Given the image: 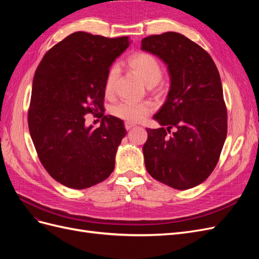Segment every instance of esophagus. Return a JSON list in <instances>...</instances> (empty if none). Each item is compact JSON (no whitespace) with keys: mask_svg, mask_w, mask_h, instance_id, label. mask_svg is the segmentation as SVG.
<instances>
[{"mask_svg":"<svg viewBox=\"0 0 259 259\" xmlns=\"http://www.w3.org/2000/svg\"><path fill=\"white\" fill-rule=\"evenodd\" d=\"M133 126H134V124L133 123H130V122H125V128H126L127 131L131 130Z\"/></svg>","mask_w":259,"mask_h":259,"instance_id":"esophagus-1","label":"esophagus"}]
</instances>
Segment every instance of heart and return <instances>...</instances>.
<instances>
[{
	"label": "heart",
	"mask_w": 259,
	"mask_h": 259,
	"mask_svg": "<svg viewBox=\"0 0 259 259\" xmlns=\"http://www.w3.org/2000/svg\"><path fill=\"white\" fill-rule=\"evenodd\" d=\"M131 71L137 75L147 86H154L160 82L163 75L162 66L153 55L149 53H138L133 55L127 61ZM116 67H112L107 74L105 82V94L107 96L113 95L117 80ZM153 110V106L144 101V103H121L112 108V114L121 120L130 123H138L144 121L147 115Z\"/></svg>",
	"instance_id": "obj_1"
}]
</instances>
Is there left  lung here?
Instances as JSON below:
<instances>
[{
    "label": "left lung",
    "instance_id": "1",
    "mask_svg": "<svg viewBox=\"0 0 259 259\" xmlns=\"http://www.w3.org/2000/svg\"><path fill=\"white\" fill-rule=\"evenodd\" d=\"M142 50L165 62L170 76L166 101L153 115L162 127L146 128V169L162 184L190 189L214 170L227 137L221 75L209 54L180 33L147 36Z\"/></svg>",
    "mask_w": 259,
    "mask_h": 259
}]
</instances>
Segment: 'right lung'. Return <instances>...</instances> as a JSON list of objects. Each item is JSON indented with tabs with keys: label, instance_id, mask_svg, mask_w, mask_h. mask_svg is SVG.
I'll return each instance as SVG.
<instances>
[{
	"label": "right lung",
	"instance_id": "1",
	"mask_svg": "<svg viewBox=\"0 0 259 259\" xmlns=\"http://www.w3.org/2000/svg\"><path fill=\"white\" fill-rule=\"evenodd\" d=\"M128 45V36L79 31L54 45L36 68L28 111L30 135L44 168L68 188L95 186L114 169L126 130L119 117L103 113L105 82L112 62ZM89 113L102 117L99 128L84 126Z\"/></svg>",
	"mask_w": 259,
	"mask_h": 259
}]
</instances>
